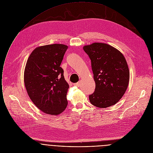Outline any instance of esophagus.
<instances>
[{"label": "esophagus", "mask_w": 153, "mask_h": 153, "mask_svg": "<svg viewBox=\"0 0 153 153\" xmlns=\"http://www.w3.org/2000/svg\"><path fill=\"white\" fill-rule=\"evenodd\" d=\"M74 85H75V86H77V87H79L80 85H81V82H80V81H79V82H78L76 83H74Z\"/></svg>", "instance_id": "34e87169"}]
</instances>
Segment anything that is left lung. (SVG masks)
<instances>
[{
  "mask_svg": "<svg viewBox=\"0 0 153 153\" xmlns=\"http://www.w3.org/2000/svg\"><path fill=\"white\" fill-rule=\"evenodd\" d=\"M91 59L95 91L89 95L90 103L99 108L116 104L128 87L130 71L126 58L119 50L104 43L83 47Z\"/></svg>",
  "mask_w": 153,
  "mask_h": 153,
  "instance_id": "8db88e82",
  "label": "left lung"
}]
</instances>
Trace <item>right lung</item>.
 <instances>
[{
    "label": "right lung",
    "mask_w": 153,
    "mask_h": 153,
    "mask_svg": "<svg viewBox=\"0 0 153 153\" xmlns=\"http://www.w3.org/2000/svg\"><path fill=\"white\" fill-rule=\"evenodd\" d=\"M68 46L63 44L41 46L29 56L24 71L27 95L45 113L58 115L68 105L69 85L60 67Z\"/></svg>",
    "instance_id": "1"
}]
</instances>
